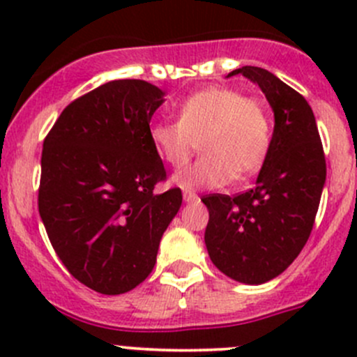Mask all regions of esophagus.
I'll return each mask as SVG.
<instances>
[{"mask_svg":"<svg viewBox=\"0 0 357 357\" xmlns=\"http://www.w3.org/2000/svg\"><path fill=\"white\" fill-rule=\"evenodd\" d=\"M183 199H185V202H188V204H193V202H199V195L190 192V190H185V192H183Z\"/></svg>","mask_w":357,"mask_h":357,"instance_id":"1","label":"esophagus"}]
</instances>
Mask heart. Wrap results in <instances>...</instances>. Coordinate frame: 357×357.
<instances>
[{"instance_id":"obj_1","label":"heart","mask_w":357,"mask_h":357,"mask_svg":"<svg viewBox=\"0 0 357 357\" xmlns=\"http://www.w3.org/2000/svg\"><path fill=\"white\" fill-rule=\"evenodd\" d=\"M158 157L181 169L195 152V165L174 176L183 188H212L243 181L261 169L271 146V121L264 103L228 86H208L178 105V122L150 126Z\"/></svg>"}]
</instances>
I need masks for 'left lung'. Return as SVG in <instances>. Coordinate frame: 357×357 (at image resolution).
Wrapping results in <instances>:
<instances>
[{
	"label": "left lung",
	"mask_w": 357,
	"mask_h": 357,
	"mask_svg": "<svg viewBox=\"0 0 357 357\" xmlns=\"http://www.w3.org/2000/svg\"><path fill=\"white\" fill-rule=\"evenodd\" d=\"M275 112L268 157L248 192L211 193L205 245L219 271L261 285L282 275L301 254L314 226L326 160L314 114L301 93L261 67H242Z\"/></svg>",
	"instance_id": "1"
}]
</instances>
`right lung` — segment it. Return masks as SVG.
Returning a JSON list of instances; mask_svg holds the SVG:
<instances>
[{
	"label": "right lung",
	"instance_id": "right-lung-1",
	"mask_svg": "<svg viewBox=\"0 0 357 357\" xmlns=\"http://www.w3.org/2000/svg\"><path fill=\"white\" fill-rule=\"evenodd\" d=\"M164 91L119 79L68 103L46 135L39 215L67 271L82 285L119 295L145 282L162 235L181 207L150 142Z\"/></svg>",
	"mask_w": 357,
	"mask_h": 357
}]
</instances>
